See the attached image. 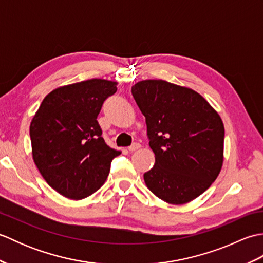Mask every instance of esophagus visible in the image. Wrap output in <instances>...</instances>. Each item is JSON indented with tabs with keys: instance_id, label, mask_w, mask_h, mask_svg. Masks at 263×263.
<instances>
[{
	"instance_id": "obj_1",
	"label": "esophagus",
	"mask_w": 263,
	"mask_h": 263,
	"mask_svg": "<svg viewBox=\"0 0 263 263\" xmlns=\"http://www.w3.org/2000/svg\"><path fill=\"white\" fill-rule=\"evenodd\" d=\"M141 146H140V143H138V142H135V143H132L130 147H128L127 149H128V152H136V150H138L139 148H140Z\"/></svg>"
}]
</instances>
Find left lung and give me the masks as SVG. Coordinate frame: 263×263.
Instances as JSON below:
<instances>
[{"label": "left lung", "mask_w": 263, "mask_h": 263, "mask_svg": "<svg viewBox=\"0 0 263 263\" xmlns=\"http://www.w3.org/2000/svg\"><path fill=\"white\" fill-rule=\"evenodd\" d=\"M132 95L146 117L155 166L146 185L167 203L198 198L219 175L225 128L219 114L192 89L165 80H142Z\"/></svg>", "instance_id": "left-lung-1"}]
</instances>
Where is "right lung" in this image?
<instances>
[{"label":"right lung","mask_w":263,"mask_h":263,"mask_svg":"<svg viewBox=\"0 0 263 263\" xmlns=\"http://www.w3.org/2000/svg\"><path fill=\"white\" fill-rule=\"evenodd\" d=\"M117 82L90 79L59 87L44 98L30 123L32 158L48 185L80 200L95 193L121 152L106 144L97 116Z\"/></svg>","instance_id":"obj_1"}]
</instances>
